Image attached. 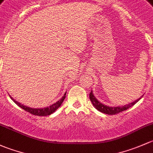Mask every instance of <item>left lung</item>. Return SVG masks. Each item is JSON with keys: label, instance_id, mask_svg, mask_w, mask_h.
Wrapping results in <instances>:
<instances>
[{"label": "left lung", "instance_id": "1", "mask_svg": "<svg viewBox=\"0 0 153 153\" xmlns=\"http://www.w3.org/2000/svg\"><path fill=\"white\" fill-rule=\"evenodd\" d=\"M89 97H90V100L91 101V102H92L93 105H94V106L99 111L102 112V113H106V114H108V115H115L120 113V112L126 111V110H127L128 108H131V107L133 106L137 102H138V101L141 100L142 97H141V98H138V100L134 101V102H131V103L128 104V105H126L122 107H120V106L109 107V106H107V105H103V104L101 103L100 102H99V101L96 99V97H94V94H93L92 91H91V94H90Z\"/></svg>", "mask_w": 153, "mask_h": 153}]
</instances>
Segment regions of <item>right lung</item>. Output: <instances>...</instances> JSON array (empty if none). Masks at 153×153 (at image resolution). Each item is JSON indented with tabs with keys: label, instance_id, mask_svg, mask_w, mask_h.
I'll return each instance as SVG.
<instances>
[{
	"label": "right lung",
	"instance_id": "1",
	"mask_svg": "<svg viewBox=\"0 0 153 153\" xmlns=\"http://www.w3.org/2000/svg\"><path fill=\"white\" fill-rule=\"evenodd\" d=\"M65 95H66V93H65V94H64L63 97L61 98V100H58L57 102H55L54 104L47 107V108H29V107L25 106V105H21V104L19 103V102H17V101H15L14 99H12V97H11V96H9V97H10V98L14 101V102H15L16 105H18L20 108H21L22 109H23L24 111L29 112V113L34 115V116H49V115H51V113H53V112L56 111V109H58V108L60 107V105H62V102H63L64 100H65Z\"/></svg>",
	"mask_w": 153,
	"mask_h": 153
}]
</instances>
